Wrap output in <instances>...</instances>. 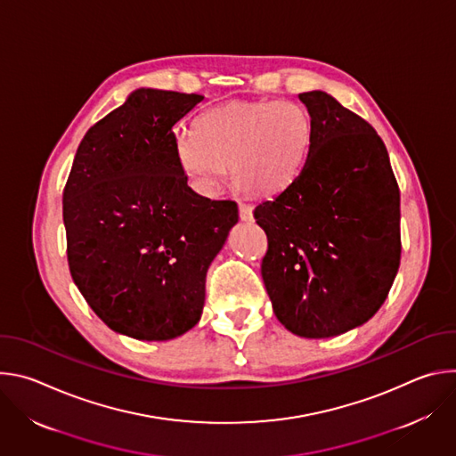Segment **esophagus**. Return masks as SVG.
<instances>
[{"label": "esophagus", "instance_id": "obj_1", "mask_svg": "<svg viewBox=\"0 0 456 456\" xmlns=\"http://www.w3.org/2000/svg\"><path fill=\"white\" fill-rule=\"evenodd\" d=\"M238 209H240V218H241L243 222H250V220H252V208H250L248 204L240 202Z\"/></svg>", "mask_w": 456, "mask_h": 456}]
</instances>
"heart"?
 Segmentation results:
<instances>
[{"label": "heart", "mask_w": 456, "mask_h": 456, "mask_svg": "<svg viewBox=\"0 0 456 456\" xmlns=\"http://www.w3.org/2000/svg\"><path fill=\"white\" fill-rule=\"evenodd\" d=\"M312 118L296 101H232L202 113L197 132L178 129L176 164L202 197H215L227 176L259 197L285 191L301 175L310 146Z\"/></svg>", "instance_id": "b5f03b06"}]
</instances>
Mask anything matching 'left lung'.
I'll use <instances>...</instances> for the list:
<instances>
[{
    "instance_id": "1",
    "label": "left lung",
    "mask_w": 456,
    "mask_h": 456,
    "mask_svg": "<svg viewBox=\"0 0 456 456\" xmlns=\"http://www.w3.org/2000/svg\"><path fill=\"white\" fill-rule=\"evenodd\" d=\"M312 118L301 175L254 209L269 240L262 278L283 327L322 339L361 327L401 264V192L384 142L321 90L299 94Z\"/></svg>"
}]
</instances>
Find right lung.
Returning a JSON list of instances; mask_svg holds the SVG:
<instances>
[{
    "label": "right lung",
    "instance_id": "right-lung-1",
    "mask_svg": "<svg viewBox=\"0 0 456 456\" xmlns=\"http://www.w3.org/2000/svg\"><path fill=\"white\" fill-rule=\"evenodd\" d=\"M202 101L132 92L88 129L62 192L74 283L113 332L139 341L200 321L208 269L238 224L236 202L200 197L175 159L173 126Z\"/></svg>",
    "mask_w": 456,
    "mask_h": 456
}]
</instances>
